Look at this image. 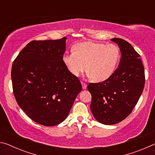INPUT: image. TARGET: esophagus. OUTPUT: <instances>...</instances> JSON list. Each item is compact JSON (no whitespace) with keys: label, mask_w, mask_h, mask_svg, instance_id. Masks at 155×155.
Returning <instances> with one entry per match:
<instances>
[{"label":"esophagus","mask_w":155,"mask_h":155,"mask_svg":"<svg viewBox=\"0 0 155 155\" xmlns=\"http://www.w3.org/2000/svg\"><path fill=\"white\" fill-rule=\"evenodd\" d=\"M81 84H82V87L83 90H85V89L87 88V84L84 82H81Z\"/></svg>","instance_id":"1"}]
</instances>
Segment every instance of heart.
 <instances>
[{"instance_id": "heart-1", "label": "heart", "mask_w": 155, "mask_h": 155, "mask_svg": "<svg viewBox=\"0 0 155 155\" xmlns=\"http://www.w3.org/2000/svg\"><path fill=\"white\" fill-rule=\"evenodd\" d=\"M120 55L119 48L114 44L84 41L75 46L74 51L65 52L63 61L74 77H80L87 69L89 77L102 82L114 74Z\"/></svg>"}]
</instances>
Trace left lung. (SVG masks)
<instances>
[{
  "label": "left lung",
  "instance_id": "left-lung-1",
  "mask_svg": "<svg viewBox=\"0 0 155 155\" xmlns=\"http://www.w3.org/2000/svg\"><path fill=\"white\" fill-rule=\"evenodd\" d=\"M121 51L118 68L101 83H90L91 111L97 121L106 125L124 120L137 103L145 84V73L140 55L123 39L113 38Z\"/></svg>",
  "mask_w": 155,
  "mask_h": 155
}]
</instances>
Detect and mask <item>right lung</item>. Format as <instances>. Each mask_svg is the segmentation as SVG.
Here are the masks:
<instances>
[{
	"label": "right lung",
	"instance_id": "right-lung-1",
	"mask_svg": "<svg viewBox=\"0 0 155 155\" xmlns=\"http://www.w3.org/2000/svg\"><path fill=\"white\" fill-rule=\"evenodd\" d=\"M64 37L31 41L13 62L12 87L18 105L34 122L46 127L66 118L82 90L77 77L63 61Z\"/></svg>",
	"mask_w": 155,
	"mask_h": 155
}]
</instances>
